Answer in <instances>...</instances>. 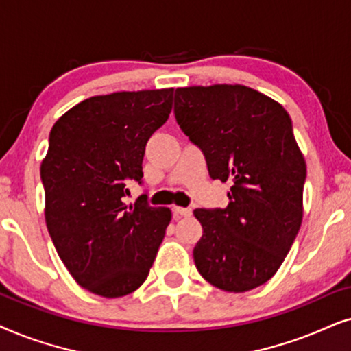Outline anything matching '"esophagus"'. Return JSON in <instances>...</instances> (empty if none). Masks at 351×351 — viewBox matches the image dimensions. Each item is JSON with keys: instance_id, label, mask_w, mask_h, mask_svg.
Masks as SVG:
<instances>
[{"instance_id": "1", "label": "esophagus", "mask_w": 351, "mask_h": 351, "mask_svg": "<svg viewBox=\"0 0 351 351\" xmlns=\"http://www.w3.org/2000/svg\"><path fill=\"white\" fill-rule=\"evenodd\" d=\"M173 213L176 215V217H189L191 213H193V210L191 208H184V207H173Z\"/></svg>"}]
</instances>
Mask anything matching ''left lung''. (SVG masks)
<instances>
[{
  "mask_svg": "<svg viewBox=\"0 0 351 351\" xmlns=\"http://www.w3.org/2000/svg\"><path fill=\"white\" fill-rule=\"evenodd\" d=\"M175 117L202 149L213 180L231 181L226 208H197L199 273L226 292H247L276 274L303 218L305 157L287 110L244 85L175 91Z\"/></svg>",
  "mask_w": 351,
  "mask_h": 351,
  "instance_id": "8db88e82",
  "label": "left lung"
}]
</instances>
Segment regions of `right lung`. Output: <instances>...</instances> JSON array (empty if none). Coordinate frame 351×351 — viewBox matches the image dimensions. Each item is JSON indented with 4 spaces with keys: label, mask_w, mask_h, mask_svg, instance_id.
I'll use <instances>...</instances> for the list:
<instances>
[{
    "label": "right lung",
    "mask_w": 351,
    "mask_h": 351,
    "mask_svg": "<svg viewBox=\"0 0 351 351\" xmlns=\"http://www.w3.org/2000/svg\"><path fill=\"white\" fill-rule=\"evenodd\" d=\"M171 106L173 88L117 91L78 102L51 128L46 226L72 278L96 295L136 291L170 224V208L121 199L130 181L141 183L146 144Z\"/></svg>",
    "instance_id": "1"
}]
</instances>
